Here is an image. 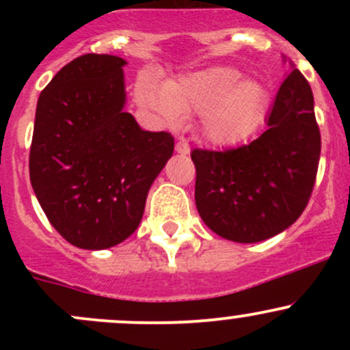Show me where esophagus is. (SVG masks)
Instances as JSON below:
<instances>
[{"label": "esophagus", "mask_w": 350, "mask_h": 350, "mask_svg": "<svg viewBox=\"0 0 350 350\" xmlns=\"http://www.w3.org/2000/svg\"><path fill=\"white\" fill-rule=\"evenodd\" d=\"M189 150H191V149H189V144L186 142L185 139H179L178 144H176V152L186 155V154H189Z\"/></svg>", "instance_id": "34e87169"}]
</instances>
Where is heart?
<instances>
[{
  "instance_id": "b5f03b06",
  "label": "heart",
  "mask_w": 350,
  "mask_h": 350,
  "mask_svg": "<svg viewBox=\"0 0 350 350\" xmlns=\"http://www.w3.org/2000/svg\"><path fill=\"white\" fill-rule=\"evenodd\" d=\"M242 77L241 70L228 66L193 70L169 83L146 74L137 83V100L169 125L181 123L186 113H201L204 139L228 146L256 129L267 103L266 88Z\"/></svg>"
}]
</instances>
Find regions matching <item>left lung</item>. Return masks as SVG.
<instances>
[{
  "label": "left lung",
  "mask_w": 350,
  "mask_h": 350,
  "mask_svg": "<svg viewBox=\"0 0 350 350\" xmlns=\"http://www.w3.org/2000/svg\"><path fill=\"white\" fill-rule=\"evenodd\" d=\"M266 123L247 146L191 152L198 213L227 241L252 243L281 234L298 220L315 186L322 140L312 88L293 64Z\"/></svg>",
  "instance_id": "1"
}]
</instances>
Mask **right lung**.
I'll return each instance as SVG.
<instances>
[{"instance_id": "obj_1", "label": "right lung", "mask_w": 350, "mask_h": 350, "mask_svg": "<svg viewBox=\"0 0 350 350\" xmlns=\"http://www.w3.org/2000/svg\"><path fill=\"white\" fill-rule=\"evenodd\" d=\"M125 64L116 55H81L37 103L31 188L52 227L79 249H108L137 230L174 150L171 133L146 132L123 109Z\"/></svg>"}]
</instances>
